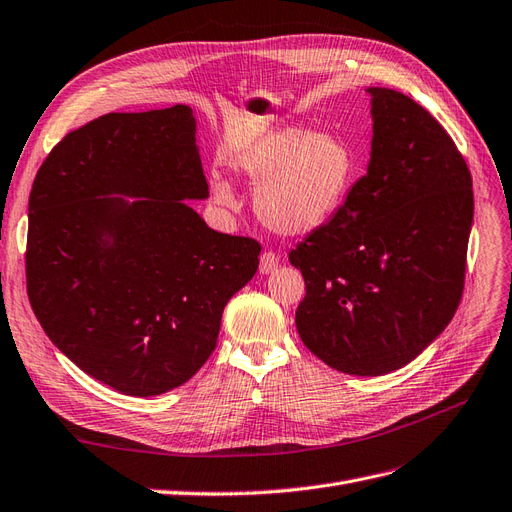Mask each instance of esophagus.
I'll use <instances>...</instances> for the list:
<instances>
[{
	"instance_id": "esophagus-1",
	"label": "esophagus",
	"mask_w": 512,
	"mask_h": 512,
	"mask_svg": "<svg viewBox=\"0 0 512 512\" xmlns=\"http://www.w3.org/2000/svg\"><path fill=\"white\" fill-rule=\"evenodd\" d=\"M277 267H280V256H277L275 252H265L260 256V273L262 275H269V273L277 271Z\"/></svg>"
}]
</instances>
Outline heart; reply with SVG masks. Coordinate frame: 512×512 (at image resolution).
I'll return each mask as SVG.
<instances>
[{"label":"heart","instance_id":"heart-1","mask_svg":"<svg viewBox=\"0 0 512 512\" xmlns=\"http://www.w3.org/2000/svg\"><path fill=\"white\" fill-rule=\"evenodd\" d=\"M230 166L254 185V211L262 224L277 235L305 237L344 205L356 164L344 136L290 126L260 136ZM211 196L220 207H237L226 179H211Z\"/></svg>","mask_w":512,"mask_h":512}]
</instances>
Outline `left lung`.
Masks as SVG:
<instances>
[{
	"mask_svg": "<svg viewBox=\"0 0 512 512\" xmlns=\"http://www.w3.org/2000/svg\"><path fill=\"white\" fill-rule=\"evenodd\" d=\"M371 151L333 220L290 252L305 277L303 344L350 376L391 374L451 322L474 222L451 136L401 91L367 87Z\"/></svg>",
	"mask_w": 512,
	"mask_h": 512,
	"instance_id": "left-lung-1",
	"label": "left lung"
}]
</instances>
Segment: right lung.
Masks as SVG:
<instances>
[{"label": "right lung", "mask_w": 512, "mask_h": 512, "mask_svg": "<svg viewBox=\"0 0 512 512\" xmlns=\"http://www.w3.org/2000/svg\"><path fill=\"white\" fill-rule=\"evenodd\" d=\"M190 106L108 113L70 132L29 194L27 294L51 342L132 397L188 382L260 245L207 226Z\"/></svg>", "instance_id": "1"}]
</instances>
